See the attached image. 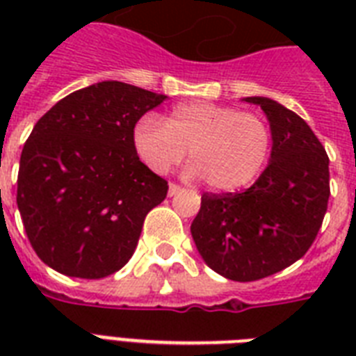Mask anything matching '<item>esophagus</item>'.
Masks as SVG:
<instances>
[{"label":"esophagus","instance_id":"34e87169","mask_svg":"<svg viewBox=\"0 0 356 356\" xmlns=\"http://www.w3.org/2000/svg\"><path fill=\"white\" fill-rule=\"evenodd\" d=\"M179 192H181V186H179V184H175V183H170V190H168V195H175V194H179Z\"/></svg>","mask_w":356,"mask_h":356}]
</instances>
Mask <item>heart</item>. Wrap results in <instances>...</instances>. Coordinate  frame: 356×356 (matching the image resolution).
Segmentation results:
<instances>
[{"instance_id": "obj_1", "label": "heart", "mask_w": 356, "mask_h": 356, "mask_svg": "<svg viewBox=\"0 0 356 356\" xmlns=\"http://www.w3.org/2000/svg\"><path fill=\"white\" fill-rule=\"evenodd\" d=\"M134 149L147 168L166 173L186 156L188 175L220 192L243 188L270 161L273 136L262 116L207 102L183 103L164 123L145 116L134 127Z\"/></svg>"}]
</instances>
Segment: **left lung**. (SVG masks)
I'll list each match as a JSON object with an SVG mask.
<instances>
[{"instance_id": "left-lung-1", "label": "left lung", "mask_w": 356, "mask_h": 356, "mask_svg": "<svg viewBox=\"0 0 356 356\" xmlns=\"http://www.w3.org/2000/svg\"><path fill=\"white\" fill-rule=\"evenodd\" d=\"M270 120V164L240 194L201 195L192 238L207 264L231 281L270 277L303 257L329 203V156L303 118L270 97H245Z\"/></svg>"}]
</instances>
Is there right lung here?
Here are the masks:
<instances>
[{"label": "right lung", "instance_id": "add662e5", "mask_svg": "<svg viewBox=\"0 0 356 356\" xmlns=\"http://www.w3.org/2000/svg\"><path fill=\"white\" fill-rule=\"evenodd\" d=\"M166 96L103 81L42 116L19 156V216L38 259L58 273L103 279L127 264L168 181L134 149V125Z\"/></svg>", "mask_w": 356, "mask_h": 356}]
</instances>
